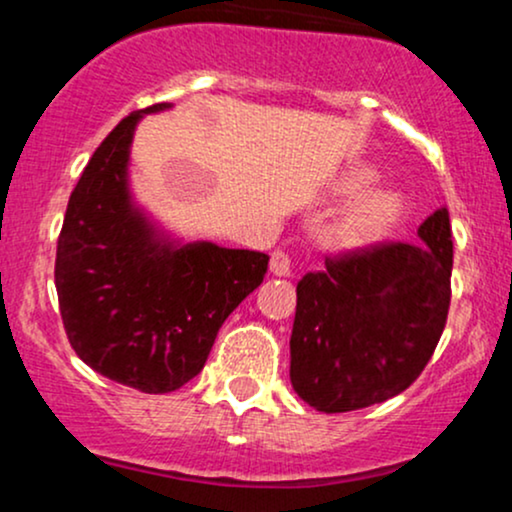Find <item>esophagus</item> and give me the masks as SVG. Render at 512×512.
<instances>
[{"label":"esophagus","mask_w":512,"mask_h":512,"mask_svg":"<svg viewBox=\"0 0 512 512\" xmlns=\"http://www.w3.org/2000/svg\"><path fill=\"white\" fill-rule=\"evenodd\" d=\"M269 267H272V272H274L276 276H291L293 262H291L289 252L274 250V252H272V262H269Z\"/></svg>","instance_id":"esophagus-1"}]
</instances>
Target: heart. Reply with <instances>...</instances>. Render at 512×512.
Wrapping results in <instances>:
<instances>
[{"instance_id": "obj_1", "label": "heart", "mask_w": 512, "mask_h": 512, "mask_svg": "<svg viewBox=\"0 0 512 512\" xmlns=\"http://www.w3.org/2000/svg\"><path fill=\"white\" fill-rule=\"evenodd\" d=\"M375 180V170L356 168L342 180L344 195L354 197ZM402 214V197L392 190H375L358 197L351 209L334 226V236L342 243L356 245L380 238Z\"/></svg>"}]
</instances>
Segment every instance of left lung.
Instances as JSON below:
<instances>
[{"label": "left lung", "instance_id": "obj_1", "mask_svg": "<svg viewBox=\"0 0 512 512\" xmlns=\"http://www.w3.org/2000/svg\"><path fill=\"white\" fill-rule=\"evenodd\" d=\"M419 238L330 255L298 281L291 385L310 407L342 414L385 402L431 361L450 308L448 209L433 211Z\"/></svg>", "mask_w": 512, "mask_h": 512}]
</instances>
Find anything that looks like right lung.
<instances>
[{"label": "right lung", "instance_id": "add662e5", "mask_svg": "<svg viewBox=\"0 0 512 512\" xmlns=\"http://www.w3.org/2000/svg\"><path fill=\"white\" fill-rule=\"evenodd\" d=\"M127 115L93 151L57 238L55 286L76 356L149 395L173 392L204 368L223 320L262 284L269 255L214 243L175 248L129 202Z\"/></svg>", "mask_w": 512, "mask_h": 512}]
</instances>
